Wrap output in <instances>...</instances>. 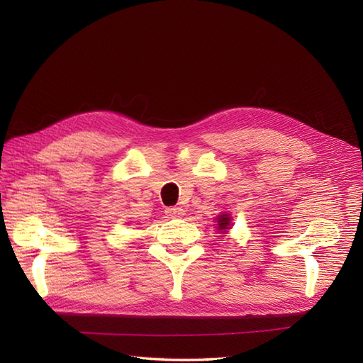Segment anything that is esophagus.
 Wrapping results in <instances>:
<instances>
[{
    "label": "esophagus",
    "mask_w": 363,
    "mask_h": 363,
    "mask_svg": "<svg viewBox=\"0 0 363 363\" xmlns=\"http://www.w3.org/2000/svg\"><path fill=\"white\" fill-rule=\"evenodd\" d=\"M164 212H167L169 216H174V218H175V216H183V215H184V211H183L182 207H168Z\"/></svg>",
    "instance_id": "obj_1"
}]
</instances>
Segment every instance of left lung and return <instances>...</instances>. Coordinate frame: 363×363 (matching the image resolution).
I'll use <instances>...</instances> for the list:
<instances>
[{"label":"left lung","mask_w":363,"mask_h":363,"mask_svg":"<svg viewBox=\"0 0 363 363\" xmlns=\"http://www.w3.org/2000/svg\"><path fill=\"white\" fill-rule=\"evenodd\" d=\"M216 221H218V230L223 233H225L227 230L232 227V224H230V221H232V216H230L228 213H223V215L216 216Z\"/></svg>","instance_id":"obj_1"}]
</instances>
